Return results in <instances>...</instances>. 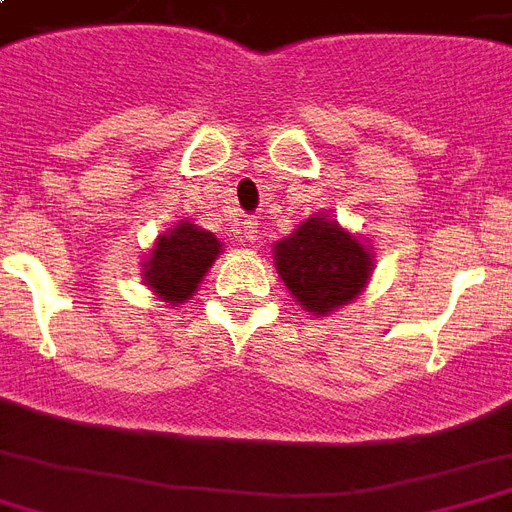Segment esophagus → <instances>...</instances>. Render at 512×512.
<instances>
[{
	"mask_svg": "<svg viewBox=\"0 0 512 512\" xmlns=\"http://www.w3.org/2000/svg\"><path fill=\"white\" fill-rule=\"evenodd\" d=\"M241 241H246V244H257V241H260L257 219H246L244 227H241Z\"/></svg>",
	"mask_w": 512,
	"mask_h": 512,
	"instance_id": "obj_1",
	"label": "esophagus"
}]
</instances>
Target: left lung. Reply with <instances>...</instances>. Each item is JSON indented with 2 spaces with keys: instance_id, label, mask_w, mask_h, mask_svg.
Listing matches in <instances>:
<instances>
[{
  "instance_id": "8db88e82",
  "label": "left lung",
  "mask_w": 512,
  "mask_h": 512,
  "mask_svg": "<svg viewBox=\"0 0 512 512\" xmlns=\"http://www.w3.org/2000/svg\"><path fill=\"white\" fill-rule=\"evenodd\" d=\"M276 271L306 312L325 317L350 304L372 271V257L358 238L323 217L306 219L274 249Z\"/></svg>"
}]
</instances>
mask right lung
Wrapping results in <instances>:
<instances>
[{
	"label": "right lung",
	"mask_w": 512,
	"mask_h": 512,
	"mask_svg": "<svg viewBox=\"0 0 512 512\" xmlns=\"http://www.w3.org/2000/svg\"><path fill=\"white\" fill-rule=\"evenodd\" d=\"M219 241L206 230L181 222L154 244L146 263V282L168 304H181L198 290L203 276L219 255Z\"/></svg>",
	"instance_id": "obj_1"
}]
</instances>
